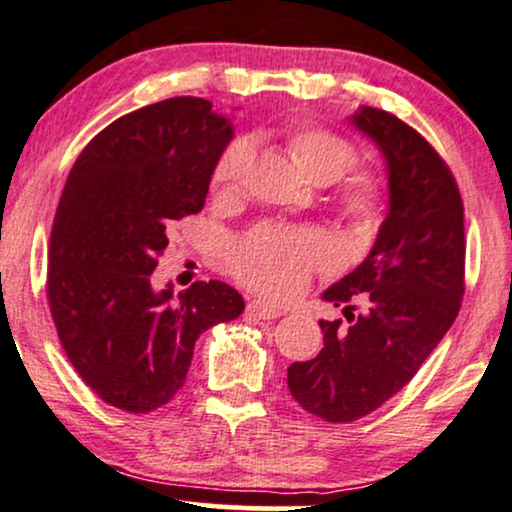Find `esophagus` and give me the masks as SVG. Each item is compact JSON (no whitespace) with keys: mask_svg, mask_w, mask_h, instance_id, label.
<instances>
[{"mask_svg":"<svg viewBox=\"0 0 512 512\" xmlns=\"http://www.w3.org/2000/svg\"><path fill=\"white\" fill-rule=\"evenodd\" d=\"M248 313H250V316L260 318V320H274V318L281 316V309H278V306H274V304H269V302H262V299H252V302L248 304Z\"/></svg>","mask_w":512,"mask_h":512,"instance_id":"obj_1","label":"esophagus"}]
</instances>
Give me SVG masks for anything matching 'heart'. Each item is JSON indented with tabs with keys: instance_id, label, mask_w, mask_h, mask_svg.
I'll return each mask as SVG.
<instances>
[{
	"instance_id": "obj_1",
	"label": "heart",
	"mask_w": 512,
	"mask_h": 512,
	"mask_svg": "<svg viewBox=\"0 0 512 512\" xmlns=\"http://www.w3.org/2000/svg\"><path fill=\"white\" fill-rule=\"evenodd\" d=\"M288 149L302 170L320 185H330L360 163V149L342 133L316 124L288 131ZM255 145L238 135L222 149L213 168V182L236 189L248 173ZM384 206V187L372 173H351L339 182L335 208L358 227H372ZM335 260V245L316 229H290L262 224L231 250V269L238 281L269 297H288L309 281L316 269Z\"/></svg>"
}]
</instances>
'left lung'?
<instances>
[{
  "label": "left lung",
  "instance_id": "1",
  "mask_svg": "<svg viewBox=\"0 0 512 512\" xmlns=\"http://www.w3.org/2000/svg\"><path fill=\"white\" fill-rule=\"evenodd\" d=\"M353 124L386 156L391 210L367 260L323 295L349 325L320 320L323 349L288 367L292 398L330 424L367 417L410 384L466 292L463 201L445 159L386 109L363 107Z\"/></svg>",
  "mask_w": 512,
  "mask_h": 512
}]
</instances>
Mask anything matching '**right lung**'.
I'll return each instance as SVG.
<instances>
[{
	"label": "right lung",
	"instance_id": "obj_1",
	"mask_svg": "<svg viewBox=\"0 0 512 512\" xmlns=\"http://www.w3.org/2000/svg\"><path fill=\"white\" fill-rule=\"evenodd\" d=\"M231 124L203 98H168L112 121L74 161L49 238L46 297L58 339L107 405L147 414L185 384L201 332L243 313L222 281L173 297L152 274L170 224L206 203Z\"/></svg>",
	"mask_w": 512,
	"mask_h": 512
}]
</instances>
